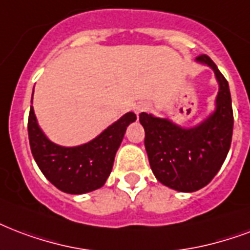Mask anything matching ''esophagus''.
Instances as JSON below:
<instances>
[{"mask_svg":"<svg viewBox=\"0 0 250 250\" xmlns=\"http://www.w3.org/2000/svg\"><path fill=\"white\" fill-rule=\"evenodd\" d=\"M146 110H148V104H139L136 107H135V111H136V114H140V112L146 111Z\"/></svg>","mask_w":250,"mask_h":250,"instance_id":"1","label":"esophagus"}]
</instances>
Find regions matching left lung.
Listing matches in <instances>:
<instances>
[{
    "label": "left lung",
    "mask_w": 250,
    "mask_h": 250,
    "mask_svg": "<svg viewBox=\"0 0 250 250\" xmlns=\"http://www.w3.org/2000/svg\"><path fill=\"white\" fill-rule=\"evenodd\" d=\"M197 60L211 66L219 81L216 111L207 121L195 128L185 129L146 112L139 117L146 131L144 146L153 174L167 188L185 193L205 188L216 176L233 132L228 81L207 55H199Z\"/></svg>",
    "instance_id": "obj_1"
}]
</instances>
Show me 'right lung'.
<instances>
[{
    "mask_svg": "<svg viewBox=\"0 0 250 250\" xmlns=\"http://www.w3.org/2000/svg\"><path fill=\"white\" fill-rule=\"evenodd\" d=\"M135 121L136 114L127 112L90 143L64 148L45 138L31 106L27 128L32 156L45 178L59 190L69 194L89 193L104 185L125 129Z\"/></svg>",
    "mask_w": 250,
    "mask_h": 250,
    "instance_id": "right-lung-1",
    "label": "right lung"
}]
</instances>
